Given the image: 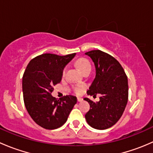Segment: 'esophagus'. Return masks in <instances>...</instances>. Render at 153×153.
Segmentation results:
<instances>
[{"instance_id": "34e87169", "label": "esophagus", "mask_w": 153, "mask_h": 153, "mask_svg": "<svg viewBox=\"0 0 153 153\" xmlns=\"http://www.w3.org/2000/svg\"><path fill=\"white\" fill-rule=\"evenodd\" d=\"M77 100H78V102H81V101H83V98H77Z\"/></svg>"}]
</instances>
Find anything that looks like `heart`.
Here are the masks:
<instances>
[{
  "mask_svg": "<svg viewBox=\"0 0 153 153\" xmlns=\"http://www.w3.org/2000/svg\"><path fill=\"white\" fill-rule=\"evenodd\" d=\"M76 65L82 73H84V72H86V71L87 70H91L90 63H89V61H88L87 59H86V58H79L78 60H77ZM65 73H66V68L63 70L62 75H65ZM74 90H75V92L76 94H80L81 92V88L79 87H75Z\"/></svg>",
  "mask_w": 153,
  "mask_h": 153,
  "instance_id": "b5f03b06",
  "label": "heart"
}]
</instances>
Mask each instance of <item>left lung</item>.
<instances>
[{
    "mask_svg": "<svg viewBox=\"0 0 153 153\" xmlns=\"http://www.w3.org/2000/svg\"><path fill=\"white\" fill-rule=\"evenodd\" d=\"M85 54L92 58L95 67V78L87 94L93 97L101 95L98 102L84 98L90 106L85 118L95 129H108L118 122L127 104V77L120 63L109 54L98 49Z\"/></svg>",
    "mask_w": 153,
    "mask_h": 153,
    "instance_id": "1",
    "label": "left lung"
}]
</instances>
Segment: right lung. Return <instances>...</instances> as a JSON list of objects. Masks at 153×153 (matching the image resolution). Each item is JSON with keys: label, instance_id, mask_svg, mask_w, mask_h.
Wrapping results in <instances>:
<instances>
[{"label": "right lung", "instance_id": "obj_1", "mask_svg": "<svg viewBox=\"0 0 153 153\" xmlns=\"http://www.w3.org/2000/svg\"><path fill=\"white\" fill-rule=\"evenodd\" d=\"M76 54L60 56L43 54L29 61L22 79L24 101L33 121L47 129L61 127L77 103V98L66 95L58 100L51 93L59 84L64 67Z\"/></svg>", "mask_w": 153, "mask_h": 153}]
</instances>
